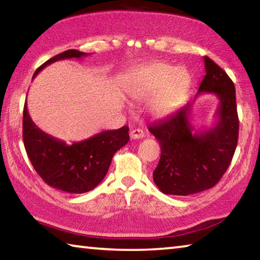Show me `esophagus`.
Returning <instances> with one entry per match:
<instances>
[{"label": "esophagus", "mask_w": 260, "mask_h": 260, "mask_svg": "<svg viewBox=\"0 0 260 260\" xmlns=\"http://www.w3.org/2000/svg\"><path fill=\"white\" fill-rule=\"evenodd\" d=\"M144 138V132L142 129H132L131 131V139L133 140H138V139H142Z\"/></svg>", "instance_id": "esophagus-1"}]
</instances>
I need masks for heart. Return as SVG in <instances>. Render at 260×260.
<instances>
[{"instance_id":"b5f03b06","label":"heart","mask_w":260,"mask_h":260,"mask_svg":"<svg viewBox=\"0 0 260 260\" xmlns=\"http://www.w3.org/2000/svg\"><path fill=\"white\" fill-rule=\"evenodd\" d=\"M190 83V74L182 68L155 63L143 68L127 88L133 100H151L150 111L155 117H165L177 109Z\"/></svg>"}]
</instances>
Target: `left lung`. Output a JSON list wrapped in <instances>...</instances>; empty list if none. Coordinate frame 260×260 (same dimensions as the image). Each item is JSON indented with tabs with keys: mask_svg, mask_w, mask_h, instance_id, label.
Instances as JSON below:
<instances>
[{
	"mask_svg": "<svg viewBox=\"0 0 260 260\" xmlns=\"http://www.w3.org/2000/svg\"><path fill=\"white\" fill-rule=\"evenodd\" d=\"M205 77L197 95L218 98L217 122L210 129H195L190 101L148 129L160 144L161 155L153 181L166 195L188 196L212 188L230 166L239 139L235 86L223 70L204 57Z\"/></svg>",
	"mask_w": 260,
	"mask_h": 260,
	"instance_id": "obj_1",
	"label": "left lung"
}]
</instances>
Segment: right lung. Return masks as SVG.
I'll return each mask as SVG.
<instances>
[{
  "label": "right lung",
  "instance_id": "add662e5",
  "mask_svg": "<svg viewBox=\"0 0 260 260\" xmlns=\"http://www.w3.org/2000/svg\"><path fill=\"white\" fill-rule=\"evenodd\" d=\"M89 54L67 50L56 55L33 74V79L48 65L61 59L82 58ZM24 146L30 162L50 187L70 193L90 191L104 179L112 157L129 141L128 127L103 131L91 138L69 144L47 134L34 124L27 104L23 116Z\"/></svg>",
  "mask_w": 260,
  "mask_h": 260
}]
</instances>
